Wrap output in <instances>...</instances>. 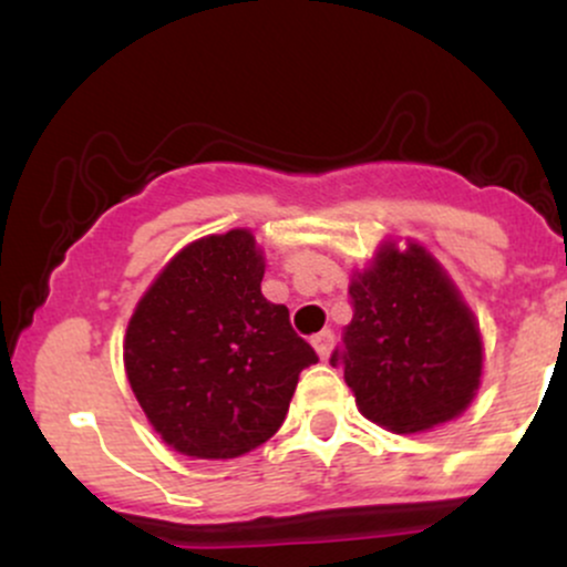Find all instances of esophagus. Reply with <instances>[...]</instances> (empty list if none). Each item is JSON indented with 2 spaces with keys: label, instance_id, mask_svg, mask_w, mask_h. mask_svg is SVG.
<instances>
[{
  "label": "esophagus",
  "instance_id": "obj_1",
  "mask_svg": "<svg viewBox=\"0 0 567 567\" xmlns=\"http://www.w3.org/2000/svg\"><path fill=\"white\" fill-rule=\"evenodd\" d=\"M311 347H315L317 354H320V360H328L330 349H333V330H322V333H317L311 338Z\"/></svg>",
  "mask_w": 567,
  "mask_h": 567
}]
</instances>
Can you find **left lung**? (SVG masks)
I'll use <instances>...</instances> for the list:
<instances>
[{
	"label": "left lung",
	"instance_id": "obj_1",
	"mask_svg": "<svg viewBox=\"0 0 567 567\" xmlns=\"http://www.w3.org/2000/svg\"><path fill=\"white\" fill-rule=\"evenodd\" d=\"M351 322L330 365L357 408L389 432H424L472 402L483 373V341L440 264L419 245L379 258L349 285Z\"/></svg>",
	"mask_w": 567,
	"mask_h": 567
}]
</instances>
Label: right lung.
<instances>
[{
  "label": "right lung",
  "mask_w": 567,
  "mask_h": 567,
  "mask_svg": "<svg viewBox=\"0 0 567 567\" xmlns=\"http://www.w3.org/2000/svg\"><path fill=\"white\" fill-rule=\"evenodd\" d=\"M250 231L197 239L154 279L125 338L127 381L167 445L194 458H237L282 426L298 375L317 351L288 306L261 292Z\"/></svg>",
  "instance_id": "obj_1"
}]
</instances>
